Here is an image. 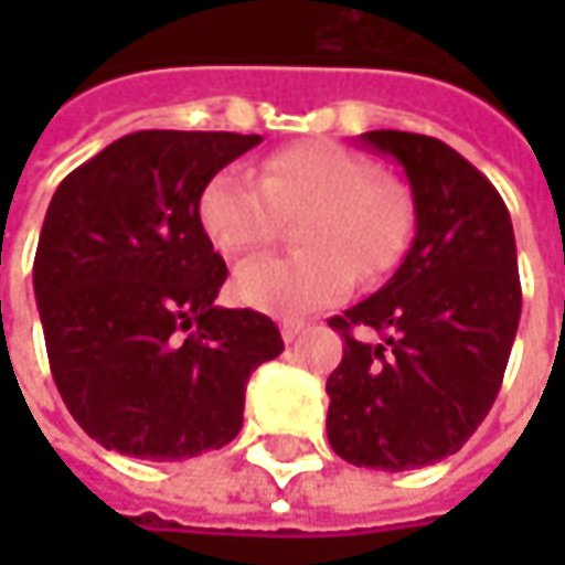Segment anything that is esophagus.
Instances as JSON below:
<instances>
[{"label": "esophagus", "mask_w": 565, "mask_h": 565, "mask_svg": "<svg viewBox=\"0 0 565 565\" xmlns=\"http://www.w3.org/2000/svg\"><path fill=\"white\" fill-rule=\"evenodd\" d=\"M279 333H282L286 342H292V339H298L305 333V323H301V320H282V323H279Z\"/></svg>", "instance_id": "1"}]
</instances>
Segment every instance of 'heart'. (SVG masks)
Here are the masks:
<instances>
[{
  "mask_svg": "<svg viewBox=\"0 0 565 565\" xmlns=\"http://www.w3.org/2000/svg\"><path fill=\"white\" fill-rule=\"evenodd\" d=\"M201 226L226 257H248L270 245L282 220H298L305 250L260 257L238 267L232 295L254 311L305 317L386 273L408 242V198L380 179L364 157L339 143H295L260 163V182L238 166L220 169L201 191Z\"/></svg>",
  "mask_w": 565,
  "mask_h": 565,
  "instance_id": "1",
  "label": "heart"
}]
</instances>
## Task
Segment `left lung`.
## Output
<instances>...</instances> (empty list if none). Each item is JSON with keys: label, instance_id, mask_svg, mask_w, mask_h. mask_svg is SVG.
I'll use <instances>...</instances> for the list:
<instances>
[{"label": "left lung", "instance_id": "left-lung-1", "mask_svg": "<svg viewBox=\"0 0 565 565\" xmlns=\"http://www.w3.org/2000/svg\"><path fill=\"white\" fill-rule=\"evenodd\" d=\"M405 169L415 242L386 279L330 327L345 339L327 380V437L359 468L408 471L459 452L500 393L522 315L510 210L449 143L367 131Z\"/></svg>", "mask_w": 565, "mask_h": 565}]
</instances>
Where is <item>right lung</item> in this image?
Wrapping results in <instances>:
<instances>
[{
	"mask_svg": "<svg viewBox=\"0 0 565 565\" xmlns=\"http://www.w3.org/2000/svg\"><path fill=\"white\" fill-rule=\"evenodd\" d=\"M260 141L135 131L55 188L33 295L62 402L99 446L179 462L242 430L248 377L282 337L267 315L213 305L228 270L198 204Z\"/></svg>",
	"mask_w": 565,
	"mask_h": 565,
	"instance_id": "add662e5",
	"label": "right lung"
}]
</instances>
